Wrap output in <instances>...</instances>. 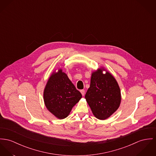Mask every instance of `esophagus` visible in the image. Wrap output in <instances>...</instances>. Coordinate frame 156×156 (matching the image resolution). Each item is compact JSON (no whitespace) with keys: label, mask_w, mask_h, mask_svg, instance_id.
Returning <instances> with one entry per match:
<instances>
[{"label":"esophagus","mask_w":156,"mask_h":156,"mask_svg":"<svg viewBox=\"0 0 156 156\" xmlns=\"http://www.w3.org/2000/svg\"><path fill=\"white\" fill-rule=\"evenodd\" d=\"M81 91V94H82V95H83V96H84V94H85V91H84V90H81V91Z\"/></svg>","instance_id":"obj_1"}]
</instances>
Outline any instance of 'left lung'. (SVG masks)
<instances>
[{"label": "left lung", "instance_id": "8db88e82", "mask_svg": "<svg viewBox=\"0 0 156 156\" xmlns=\"http://www.w3.org/2000/svg\"><path fill=\"white\" fill-rule=\"evenodd\" d=\"M85 98L96 118L105 120L120 106V87L112 73L101 66L91 73L90 86Z\"/></svg>", "mask_w": 156, "mask_h": 156}]
</instances>
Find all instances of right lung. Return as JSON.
Segmentation results:
<instances>
[{"mask_svg":"<svg viewBox=\"0 0 156 156\" xmlns=\"http://www.w3.org/2000/svg\"><path fill=\"white\" fill-rule=\"evenodd\" d=\"M82 98L62 68L51 73L43 91V99L46 107L56 118H66L73 107Z\"/></svg>","mask_w":156,"mask_h":156,"instance_id":"right-lung-1","label":"right lung"}]
</instances>
